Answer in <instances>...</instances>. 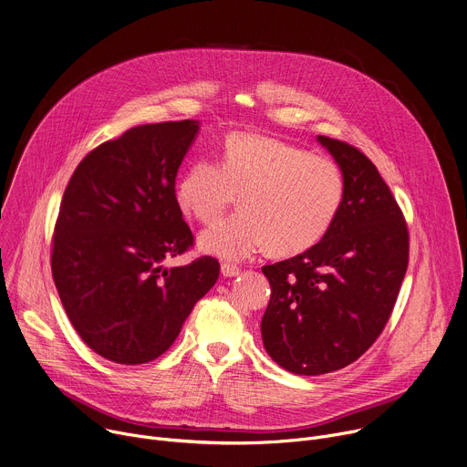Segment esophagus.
Instances as JSON below:
<instances>
[{
    "label": "esophagus",
    "mask_w": 467,
    "mask_h": 467,
    "mask_svg": "<svg viewBox=\"0 0 467 467\" xmlns=\"http://www.w3.org/2000/svg\"><path fill=\"white\" fill-rule=\"evenodd\" d=\"M240 268L233 264H222V275L223 277H238L240 275Z\"/></svg>",
    "instance_id": "34e87169"
}]
</instances>
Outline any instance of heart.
<instances>
[{
    "label": "heart",
    "mask_w": 467,
    "mask_h": 467,
    "mask_svg": "<svg viewBox=\"0 0 467 467\" xmlns=\"http://www.w3.org/2000/svg\"><path fill=\"white\" fill-rule=\"evenodd\" d=\"M238 193L240 211L207 229L199 244L227 260L264 247L297 254L317 244L344 199L340 166L325 157L258 135H231L220 164L195 161L179 179L175 199L199 223L216 222Z\"/></svg>",
    "instance_id": "b5f03b06"
}]
</instances>
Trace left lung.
I'll return each mask as SVG.
<instances>
[{"label":"left lung","instance_id":"8db88e82","mask_svg":"<svg viewBox=\"0 0 467 467\" xmlns=\"http://www.w3.org/2000/svg\"><path fill=\"white\" fill-rule=\"evenodd\" d=\"M344 175L340 211L301 254L264 265L272 297L260 330L268 355L296 375H323L379 338L409 265V229L375 164L357 148L317 137Z\"/></svg>","mask_w":467,"mask_h":467}]
</instances>
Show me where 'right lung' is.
Returning a JSON list of instances; mask_svg holds the SVG:
<instances>
[{
  "label": "right lung",
  "mask_w": 467,
  "mask_h": 467,
  "mask_svg": "<svg viewBox=\"0 0 467 467\" xmlns=\"http://www.w3.org/2000/svg\"><path fill=\"white\" fill-rule=\"evenodd\" d=\"M199 121L139 125L92 150L64 190L53 234V281L81 340L116 364L159 358L220 264L162 262L193 245L175 177Z\"/></svg>",
  "instance_id": "right-lung-1"
}]
</instances>
